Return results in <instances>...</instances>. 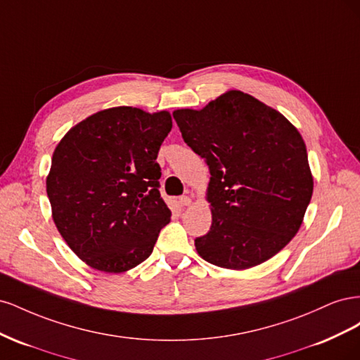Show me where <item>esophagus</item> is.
<instances>
[{"mask_svg":"<svg viewBox=\"0 0 360 360\" xmlns=\"http://www.w3.org/2000/svg\"><path fill=\"white\" fill-rule=\"evenodd\" d=\"M191 202H192L191 195H181V197L179 198V204L180 205H189Z\"/></svg>","mask_w":360,"mask_h":360,"instance_id":"esophagus-1","label":"esophagus"}]
</instances>
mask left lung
Masks as SVG:
<instances>
[{
    "label": "left lung",
    "mask_w": 360,
    "mask_h": 360,
    "mask_svg": "<svg viewBox=\"0 0 360 360\" xmlns=\"http://www.w3.org/2000/svg\"><path fill=\"white\" fill-rule=\"evenodd\" d=\"M181 136L210 169L212 226L198 254L224 269L264 263L296 236L312 197L307 146L288 120L242 91L204 110L172 112Z\"/></svg>",
    "instance_id": "8db88e82"
}]
</instances>
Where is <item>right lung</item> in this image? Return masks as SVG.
<instances>
[{"mask_svg":"<svg viewBox=\"0 0 360 360\" xmlns=\"http://www.w3.org/2000/svg\"><path fill=\"white\" fill-rule=\"evenodd\" d=\"M171 127L167 111L111 108L72 127L53 151L46 179L53 222L90 267L120 274L153 252L171 219L156 162Z\"/></svg>","mask_w":360,"mask_h":360,"instance_id":"add662e5","label":"right lung"}]
</instances>
